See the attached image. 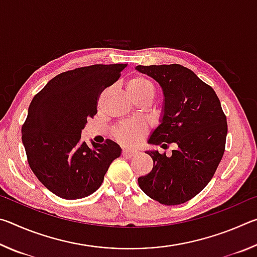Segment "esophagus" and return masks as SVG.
I'll use <instances>...</instances> for the list:
<instances>
[{
  "mask_svg": "<svg viewBox=\"0 0 257 257\" xmlns=\"http://www.w3.org/2000/svg\"><path fill=\"white\" fill-rule=\"evenodd\" d=\"M136 154H138V151H137V150L123 149V151H122V155L128 156V158H133V156L136 155Z\"/></svg>",
  "mask_w": 257,
  "mask_h": 257,
  "instance_id": "1",
  "label": "esophagus"
}]
</instances>
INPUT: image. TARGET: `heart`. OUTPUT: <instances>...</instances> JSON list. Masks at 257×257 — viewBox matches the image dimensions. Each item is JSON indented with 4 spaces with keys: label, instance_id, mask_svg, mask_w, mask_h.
<instances>
[{
    "label": "heart",
    "instance_id": "obj_1",
    "mask_svg": "<svg viewBox=\"0 0 257 257\" xmlns=\"http://www.w3.org/2000/svg\"><path fill=\"white\" fill-rule=\"evenodd\" d=\"M127 90L133 99L149 98L153 99L155 88L150 80L144 77H135L127 84ZM146 132V127L138 121H129L120 124L115 129V138L124 145H135L139 142Z\"/></svg>",
    "mask_w": 257,
    "mask_h": 257
}]
</instances>
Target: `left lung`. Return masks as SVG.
<instances>
[{"instance_id": "obj_1", "label": "left lung", "mask_w": 257, "mask_h": 257, "mask_svg": "<svg viewBox=\"0 0 257 257\" xmlns=\"http://www.w3.org/2000/svg\"><path fill=\"white\" fill-rule=\"evenodd\" d=\"M163 92L160 124L149 144L165 147L175 143L171 156L146 151L153 169L138 178L144 193L164 205H178L205 188L224 153L227 118L211 86L180 64L137 66Z\"/></svg>"}]
</instances>
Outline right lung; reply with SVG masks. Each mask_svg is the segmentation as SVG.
I'll list each match as a JSON object with an SVG mask.
<instances>
[{
  "label": "right lung",
  "instance_id": "add662e5",
  "mask_svg": "<svg viewBox=\"0 0 257 257\" xmlns=\"http://www.w3.org/2000/svg\"><path fill=\"white\" fill-rule=\"evenodd\" d=\"M127 63L94 64L55 76L35 95L21 129L29 167L47 189L64 199L92 195L102 185L121 147L81 141L87 120L97 113V99L119 79Z\"/></svg>",
  "mask_w": 257,
  "mask_h": 257
}]
</instances>
